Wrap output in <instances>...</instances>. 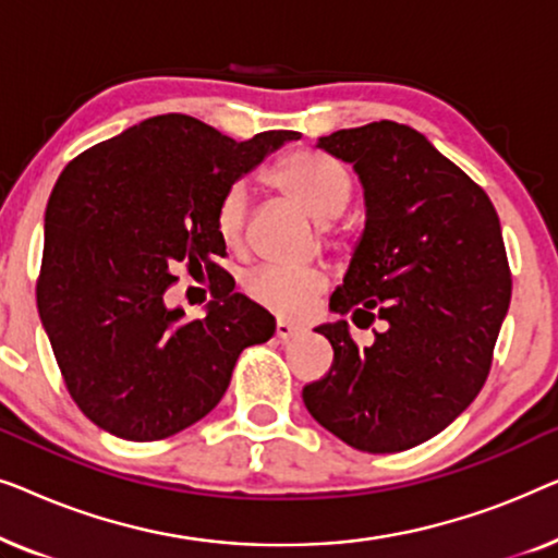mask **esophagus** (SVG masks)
I'll list each match as a JSON object with an SVG mask.
<instances>
[{
    "instance_id": "obj_1",
    "label": "esophagus",
    "mask_w": 558,
    "mask_h": 558,
    "mask_svg": "<svg viewBox=\"0 0 558 558\" xmlns=\"http://www.w3.org/2000/svg\"><path fill=\"white\" fill-rule=\"evenodd\" d=\"M302 332H304V327L287 323V319H277V338L279 340H292V338H296V335H302Z\"/></svg>"
}]
</instances>
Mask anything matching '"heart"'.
Masks as SVG:
<instances>
[{
	"mask_svg": "<svg viewBox=\"0 0 558 558\" xmlns=\"http://www.w3.org/2000/svg\"><path fill=\"white\" fill-rule=\"evenodd\" d=\"M271 185L281 190L289 201L300 205L312 220L323 223V235L327 243L340 246L342 233L335 228V220L345 210L353 193V180L348 170L335 159L317 155V151H292L281 157L269 174ZM216 231L228 251L246 248L248 239V193L241 182L226 187L216 208ZM330 284V277L323 266H307V269H277L266 266L248 274L243 279V292L258 307L274 312V315L296 317L310 310Z\"/></svg>",
	"mask_w": 558,
	"mask_h": 558,
	"instance_id": "1",
	"label": "heart"
}]
</instances>
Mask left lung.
<instances>
[{"mask_svg":"<svg viewBox=\"0 0 558 558\" xmlns=\"http://www.w3.org/2000/svg\"><path fill=\"white\" fill-rule=\"evenodd\" d=\"M353 165L365 231L330 310L384 332L357 348L345 319L319 325L335 361L304 407L327 432L371 454L432 439L475 401L510 304L500 220L485 190L416 129L373 121L319 136Z\"/></svg>","mask_w":558,"mask_h":558,"instance_id":"left-lung-1","label":"left lung"}]
</instances>
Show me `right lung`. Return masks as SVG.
<instances>
[{
    "label": "right lung",
    "mask_w": 558,
    "mask_h": 558,
    "mask_svg": "<svg viewBox=\"0 0 558 558\" xmlns=\"http://www.w3.org/2000/svg\"><path fill=\"white\" fill-rule=\"evenodd\" d=\"M296 132L235 142L185 113L144 119L73 159L45 208L37 310L68 393L96 426L157 441L223 399L241 350L277 323L216 264L226 187ZM205 270L203 320L166 304L173 269Z\"/></svg>",
    "instance_id": "1"
}]
</instances>
